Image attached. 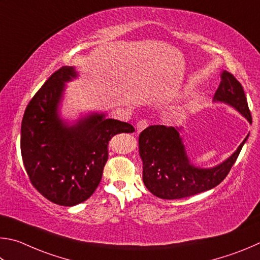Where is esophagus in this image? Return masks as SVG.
Segmentation results:
<instances>
[{
    "label": "esophagus",
    "mask_w": 260,
    "mask_h": 260,
    "mask_svg": "<svg viewBox=\"0 0 260 260\" xmlns=\"http://www.w3.org/2000/svg\"><path fill=\"white\" fill-rule=\"evenodd\" d=\"M147 126H148V121L145 120V118H143V120H140L137 123V131H138V133H140V131H143L144 129H146Z\"/></svg>",
    "instance_id": "esophagus-1"
}]
</instances>
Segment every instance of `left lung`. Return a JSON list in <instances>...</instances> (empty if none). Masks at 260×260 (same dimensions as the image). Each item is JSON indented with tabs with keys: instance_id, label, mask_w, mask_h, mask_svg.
<instances>
[{
	"instance_id": "8db88e82",
	"label": "left lung",
	"mask_w": 260,
	"mask_h": 260,
	"mask_svg": "<svg viewBox=\"0 0 260 260\" xmlns=\"http://www.w3.org/2000/svg\"><path fill=\"white\" fill-rule=\"evenodd\" d=\"M213 99L231 105L251 123L243 86L224 71ZM248 136L231 157L211 169H200L189 163L178 130L174 126L151 125L139 135V154L144 163L143 180L153 195L166 200L184 199L219 185L229 175Z\"/></svg>"
}]
</instances>
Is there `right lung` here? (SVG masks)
<instances>
[{"mask_svg":"<svg viewBox=\"0 0 260 260\" xmlns=\"http://www.w3.org/2000/svg\"><path fill=\"white\" fill-rule=\"evenodd\" d=\"M76 77L62 66L45 81L27 105L21 122L20 149L30 184L45 199L73 207L94 193L114 136L134 133L129 123L93 114L76 124H63L57 114L63 83Z\"/></svg>","mask_w":260,"mask_h":260,"instance_id":"1","label":"right lung"}]
</instances>
